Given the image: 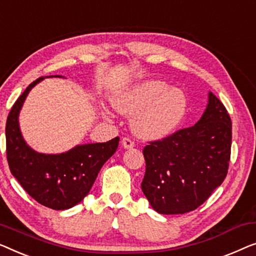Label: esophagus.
Here are the masks:
<instances>
[{
    "label": "esophagus",
    "instance_id": "obj_1",
    "mask_svg": "<svg viewBox=\"0 0 256 256\" xmlns=\"http://www.w3.org/2000/svg\"><path fill=\"white\" fill-rule=\"evenodd\" d=\"M122 145H123L124 148H132L134 146V142L128 138V136H124L123 140H122Z\"/></svg>",
    "mask_w": 256,
    "mask_h": 256
}]
</instances>
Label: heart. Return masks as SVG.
I'll return each instance as SVG.
<instances>
[{
	"label": "heart",
	"mask_w": 256,
	"mask_h": 256,
	"mask_svg": "<svg viewBox=\"0 0 256 256\" xmlns=\"http://www.w3.org/2000/svg\"><path fill=\"white\" fill-rule=\"evenodd\" d=\"M123 114H136L132 126L144 138H161L178 126L186 112V96L178 89H167L164 82L148 81L114 100Z\"/></svg>",
	"instance_id": "1"
}]
</instances>
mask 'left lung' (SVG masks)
<instances>
[{
	"label": "left lung",
	"mask_w": 256,
	"mask_h": 256,
	"mask_svg": "<svg viewBox=\"0 0 256 256\" xmlns=\"http://www.w3.org/2000/svg\"><path fill=\"white\" fill-rule=\"evenodd\" d=\"M231 145V117L210 92L206 110L194 126L144 147L142 189L154 210L178 214L200 206L228 175Z\"/></svg>",
	"instance_id": "left-lung-1"
}]
</instances>
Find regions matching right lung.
<instances>
[{
    "mask_svg": "<svg viewBox=\"0 0 256 256\" xmlns=\"http://www.w3.org/2000/svg\"><path fill=\"white\" fill-rule=\"evenodd\" d=\"M42 78L25 89L8 114L6 160L12 174L32 198L53 210H66L88 195L102 166L116 152L120 136L106 142L76 146L56 156L34 152L20 134L18 114L28 92Z\"/></svg>",
    "mask_w": 256,
    "mask_h": 256,
    "instance_id": "right-lung-1",
    "label": "right lung"
}]
</instances>
